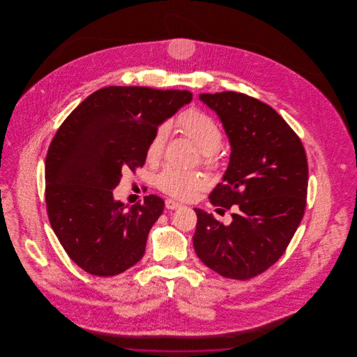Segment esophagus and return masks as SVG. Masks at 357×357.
I'll use <instances>...</instances> for the list:
<instances>
[{
	"label": "esophagus",
	"instance_id": "1",
	"mask_svg": "<svg viewBox=\"0 0 357 357\" xmlns=\"http://www.w3.org/2000/svg\"><path fill=\"white\" fill-rule=\"evenodd\" d=\"M166 207H167L169 210H178V208L182 207V204H178V202H175V201H172V199H167V201H166Z\"/></svg>",
	"mask_w": 357,
	"mask_h": 357
}]
</instances>
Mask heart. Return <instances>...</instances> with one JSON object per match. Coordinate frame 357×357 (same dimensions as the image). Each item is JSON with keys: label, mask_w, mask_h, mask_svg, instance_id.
<instances>
[{"label": "heart", "mask_w": 357, "mask_h": 357, "mask_svg": "<svg viewBox=\"0 0 357 357\" xmlns=\"http://www.w3.org/2000/svg\"><path fill=\"white\" fill-rule=\"evenodd\" d=\"M178 124L183 135L192 140L204 153V165L213 166L215 153L220 151L223 143V134L218 123L202 111L191 108L179 116ZM169 134L170 126L167 123L155 128L147 144V158L150 160H158L163 155ZM156 186L170 197L186 201L194 198L206 186V179L197 172L167 169L158 175Z\"/></svg>", "instance_id": "heart-1"}]
</instances>
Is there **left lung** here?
<instances>
[{
    "label": "left lung",
    "instance_id": "left-lung-1",
    "mask_svg": "<svg viewBox=\"0 0 357 357\" xmlns=\"http://www.w3.org/2000/svg\"><path fill=\"white\" fill-rule=\"evenodd\" d=\"M220 116L231 146L221 183L208 199L234 208L230 225L195 208V253L206 266L249 280L285 253L304 217L307 162L300 137L271 105L239 92L201 93Z\"/></svg>",
    "mask_w": 357,
    "mask_h": 357
}]
</instances>
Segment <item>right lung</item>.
I'll use <instances>...</instances> for the list:
<instances>
[{"label": "right lung", "mask_w": 357, "mask_h": 357, "mask_svg": "<svg viewBox=\"0 0 357 357\" xmlns=\"http://www.w3.org/2000/svg\"><path fill=\"white\" fill-rule=\"evenodd\" d=\"M188 91L105 86L63 121L45 159V201L52 229L69 258L99 277L126 272L144 255L165 201L114 199L121 172L143 167L153 131L188 104Z\"/></svg>", "instance_id": "1"}]
</instances>
